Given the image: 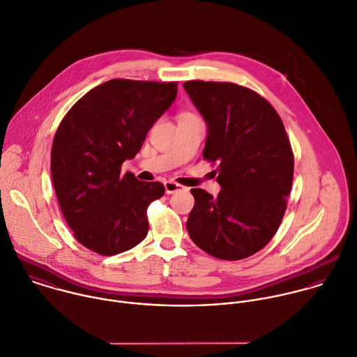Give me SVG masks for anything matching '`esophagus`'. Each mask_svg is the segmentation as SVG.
<instances>
[{"instance_id": "obj_1", "label": "esophagus", "mask_w": 357, "mask_h": 357, "mask_svg": "<svg viewBox=\"0 0 357 357\" xmlns=\"http://www.w3.org/2000/svg\"><path fill=\"white\" fill-rule=\"evenodd\" d=\"M164 186H165V193H167V195H172V193H175V192L183 189L182 185H179V183H176V182H172V181H167V182L164 183Z\"/></svg>"}]
</instances>
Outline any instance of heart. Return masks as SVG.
<instances>
[{"label":"heart","mask_w":357,"mask_h":357,"mask_svg":"<svg viewBox=\"0 0 357 357\" xmlns=\"http://www.w3.org/2000/svg\"><path fill=\"white\" fill-rule=\"evenodd\" d=\"M185 116H197V115H195V114H192V112H182V114L179 115V118H185Z\"/></svg>","instance_id":"1"}]
</instances>
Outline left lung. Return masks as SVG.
<instances>
[{"mask_svg": "<svg viewBox=\"0 0 357 357\" xmlns=\"http://www.w3.org/2000/svg\"><path fill=\"white\" fill-rule=\"evenodd\" d=\"M183 87L207 122L203 158L217 162V197L192 189L186 228L220 260L261 250L278 231L294 181V151L274 107L259 93L228 82L189 80Z\"/></svg>", "mask_w": 357, "mask_h": 357, "instance_id": "1", "label": "left lung"}]
</instances>
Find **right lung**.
I'll list each match as a JSON object with an SVG mask.
<instances>
[{
  "instance_id": "1",
  "label": "right lung",
  "mask_w": 357,
  "mask_h": 357,
  "mask_svg": "<svg viewBox=\"0 0 357 357\" xmlns=\"http://www.w3.org/2000/svg\"><path fill=\"white\" fill-rule=\"evenodd\" d=\"M178 82L111 79L87 91L61 121L51 147V176L76 241L101 256L139 245L149 232L147 207L161 182L121 175L154 122L176 97Z\"/></svg>"
}]
</instances>
